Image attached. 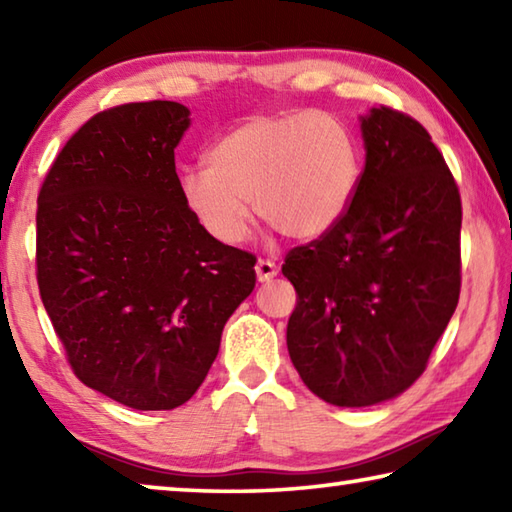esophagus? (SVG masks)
I'll list each match as a JSON object with an SVG mask.
<instances>
[{
	"label": "esophagus",
	"mask_w": 512,
	"mask_h": 512,
	"mask_svg": "<svg viewBox=\"0 0 512 512\" xmlns=\"http://www.w3.org/2000/svg\"><path fill=\"white\" fill-rule=\"evenodd\" d=\"M255 273H257L259 282H268L277 275V266H275V262H271V259H257Z\"/></svg>",
	"instance_id": "obj_1"
}]
</instances>
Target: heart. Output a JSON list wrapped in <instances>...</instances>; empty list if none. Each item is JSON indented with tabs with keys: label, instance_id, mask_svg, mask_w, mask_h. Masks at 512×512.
Wrapping results in <instances>:
<instances>
[{
	"label": "heart",
	"instance_id": "b5f03b06",
	"mask_svg": "<svg viewBox=\"0 0 512 512\" xmlns=\"http://www.w3.org/2000/svg\"><path fill=\"white\" fill-rule=\"evenodd\" d=\"M359 176V146L341 117L325 110L259 112L210 146L207 169L180 176V192L223 244L248 237L250 201L282 235L316 239L348 212Z\"/></svg>",
	"mask_w": 512,
	"mask_h": 512
}]
</instances>
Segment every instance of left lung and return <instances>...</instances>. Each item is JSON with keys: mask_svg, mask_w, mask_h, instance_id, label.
Returning a JSON list of instances; mask_svg holds the SVG:
<instances>
[{"mask_svg": "<svg viewBox=\"0 0 512 512\" xmlns=\"http://www.w3.org/2000/svg\"><path fill=\"white\" fill-rule=\"evenodd\" d=\"M366 167L343 219L289 250L296 289L287 348L311 393L370 406L406 391L461 296L458 185L418 119L388 106L361 119Z\"/></svg>", "mask_w": 512, "mask_h": 512, "instance_id": "8db88e82", "label": "left lung"}]
</instances>
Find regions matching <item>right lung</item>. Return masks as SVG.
Segmentation results:
<instances>
[{"mask_svg": "<svg viewBox=\"0 0 512 512\" xmlns=\"http://www.w3.org/2000/svg\"><path fill=\"white\" fill-rule=\"evenodd\" d=\"M189 110L121 103L69 137L38 194L36 277L67 363L137 411L185 404L255 289V257L189 210L176 149Z\"/></svg>", "mask_w": 512, "mask_h": 512, "instance_id": "1", "label": "right lung"}]
</instances>
